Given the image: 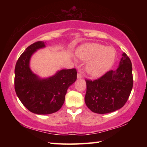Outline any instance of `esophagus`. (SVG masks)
Returning <instances> with one entry per match:
<instances>
[{
  "label": "esophagus",
  "instance_id": "34e87169",
  "mask_svg": "<svg viewBox=\"0 0 147 147\" xmlns=\"http://www.w3.org/2000/svg\"><path fill=\"white\" fill-rule=\"evenodd\" d=\"M82 78V74L81 73H78V74H77V78L80 79V78Z\"/></svg>",
  "mask_w": 147,
  "mask_h": 147
}]
</instances>
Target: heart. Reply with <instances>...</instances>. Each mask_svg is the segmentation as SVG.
Instances as JSON below:
<instances>
[{
  "label": "heart",
  "instance_id": "1",
  "mask_svg": "<svg viewBox=\"0 0 147 147\" xmlns=\"http://www.w3.org/2000/svg\"><path fill=\"white\" fill-rule=\"evenodd\" d=\"M77 55L83 61H88L86 69L89 75L97 78L102 76L115 61L116 52L112 47L98 43H89L81 46Z\"/></svg>",
  "mask_w": 147,
  "mask_h": 147
}]
</instances>
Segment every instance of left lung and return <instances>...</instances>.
Segmentation results:
<instances>
[{
	"instance_id": "8db88e82",
	"label": "left lung",
	"mask_w": 147,
	"mask_h": 147,
	"mask_svg": "<svg viewBox=\"0 0 147 147\" xmlns=\"http://www.w3.org/2000/svg\"><path fill=\"white\" fill-rule=\"evenodd\" d=\"M86 106L94 113L104 114L121 109L133 87L132 65L123 53L115 71H109L95 80H86Z\"/></svg>"
}]
</instances>
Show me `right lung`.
Masks as SVG:
<instances>
[{
    "label": "right lung",
    "instance_id": "obj_1",
    "mask_svg": "<svg viewBox=\"0 0 147 147\" xmlns=\"http://www.w3.org/2000/svg\"><path fill=\"white\" fill-rule=\"evenodd\" d=\"M43 41L27 47L19 57L15 68V90L20 101L31 112L48 115L56 112L63 106L68 88L75 82V69H62L54 75L41 78L31 70L33 54L45 48Z\"/></svg>",
    "mask_w": 147,
    "mask_h": 147
}]
</instances>
